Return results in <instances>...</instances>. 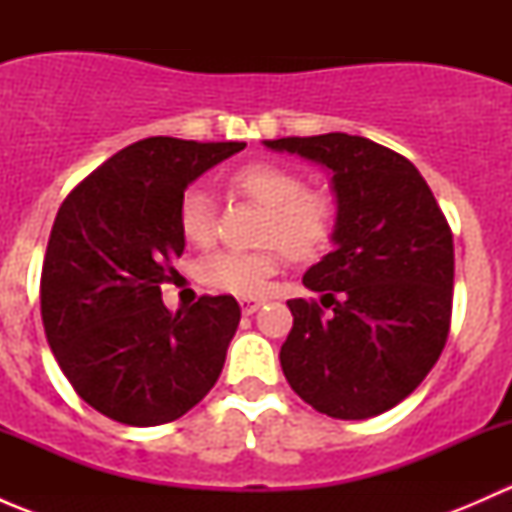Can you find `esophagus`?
I'll return each instance as SVG.
<instances>
[{"instance_id": "1", "label": "esophagus", "mask_w": 512, "mask_h": 512, "mask_svg": "<svg viewBox=\"0 0 512 512\" xmlns=\"http://www.w3.org/2000/svg\"><path fill=\"white\" fill-rule=\"evenodd\" d=\"M262 304H265V299H252V297H242L240 299V309L245 314H255L257 309L262 307Z\"/></svg>"}]
</instances>
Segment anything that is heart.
I'll return each mask as SVG.
<instances>
[{"mask_svg":"<svg viewBox=\"0 0 512 512\" xmlns=\"http://www.w3.org/2000/svg\"><path fill=\"white\" fill-rule=\"evenodd\" d=\"M230 185L267 210L260 250L210 252L198 267L200 280L218 292L252 297L267 287L280 267V245L292 257H312L329 245L337 230V203L324 190L304 188L297 170L257 160L237 168ZM180 235L190 245H208L215 235V203L203 185H190L178 205Z\"/></svg>","mask_w":512,"mask_h":512,"instance_id":"b5f03b06","label":"heart"}]
</instances>
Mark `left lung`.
Wrapping results in <instances>:
<instances>
[{
	"label": "left lung",
	"mask_w": 512,
	"mask_h": 512,
	"mask_svg": "<svg viewBox=\"0 0 512 512\" xmlns=\"http://www.w3.org/2000/svg\"><path fill=\"white\" fill-rule=\"evenodd\" d=\"M332 170L334 250L302 277L322 294L289 299L280 349L289 386L344 421L394 409L446 347L453 307V235L416 165L349 133L265 141ZM330 312L327 313L326 309Z\"/></svg>",
	"instance_id": "left-lung-1"
}]
</instances>
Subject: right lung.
Wrapping results in <instances>:
<instances>
[{
    "label": "right lung",
    "instance_id": "obj_1",
    "mask_svg": "<svg viewBox=\"0 0 512 512\" xmlns=\"http://www.w3.org/2000/svg\"><path fill=\"white\" fill-rule=\"evenodd\" d=\"M242 148L143 138L61 203L41 267V322L64 376L98 414L160 426L188 414L218 381L240 304L205 294L173 314L160 285L183 255L185 188Z\"/></svg>",
    "mask_w": 512,
    "mask_h": 512
}]
</instances>
